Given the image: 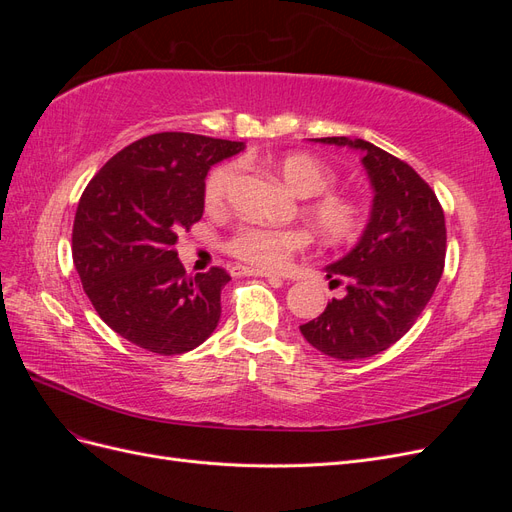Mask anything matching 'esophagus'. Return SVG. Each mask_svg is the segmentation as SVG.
<instances>
[{"instance_id": "34e87169", "label": "esophagus", "mask_w": 512, "mask_h": 512, "mask_svg": "<svg viewBox=\"0 0 512 512\" xmlns=\"http://www.w3.org/2000/svg\"><path fill=\"white\" fill-rule=\"evenodd\" d=\"M232 275H256V277H267V280H280V275H275L271 271H262V269H252V267H235L232 269Z\"/></svg>"}]
</instances>
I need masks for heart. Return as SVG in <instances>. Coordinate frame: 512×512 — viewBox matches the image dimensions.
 Segmentation results:
<instances>
[{"label":"heart","mask_w":512,"mask_h":512,"mask_svg":"<svg viewBox=\"0 0 512 512\" xmlns=\"http://www.w3.org/2000/svg\"><path fill=\"white\" fill-rule=\"evenodd\" d=\"M275 175L286 188L307 203L309 218L314 220L324 237L342 241L352 237L359 228V209L342 194L329 192L337 179L335 170L312 153H288L275 164ZM237 181V166L222 164L213 170L205 185V205L218 211L226 205L232 185ZM307 245V235L301 230H275L262 226H241L228 241V252L239 260L256 267L277 269L286 265L290 254Z\"/></svg>","instance_id":"b5f03b06"}]
</instances>
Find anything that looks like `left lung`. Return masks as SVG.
Returning <instances> with one entry per match:
<instances>
[{"label":"left lung","mask_w":512,"mask_h":512,"mask_svg":"<svg viewBox=\"0 0 512 512\" xmlns=\"http://www.w3.org/2000/svg\"><path fill=\"white\" fill-rule=\"evenodd\" d=\"M312 141L361 151L374 200L359 241L324 267L329 280L346 277V297L331 299L301 333L331 359H367L404 337L436 290L446 254L444 211L416 170L384 149L348 136Z\"/></svg>","instance_id":"left-lung-1"}]
</instances>
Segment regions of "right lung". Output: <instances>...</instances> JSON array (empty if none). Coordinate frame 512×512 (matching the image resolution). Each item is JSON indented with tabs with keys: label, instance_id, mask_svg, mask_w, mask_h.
Segmentation results:
<instances>
[{
	"label": "right lung",
	"instance_id": "1",
	"mask_svg": "<svg viewBox=\"0 0 512 512\" xmlns=\"http://www.w3.org/2000/svg\"><path fill=\"white\" fill-rule=\"evenodd\" d=\"M245 145L188 132L134 141L85 188L72 228V258L98 316L123 339L156 354L200 346L220 322L230 275L190 277L175 245L203 218L209 168Z\"/></svg>",
	"mask_w": 512,
	"mask_h": 512
}]
</instances>
